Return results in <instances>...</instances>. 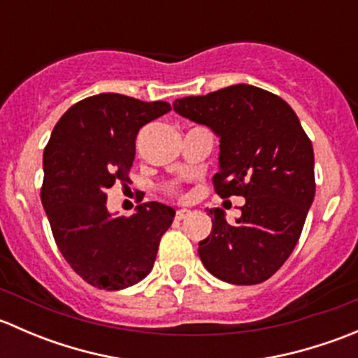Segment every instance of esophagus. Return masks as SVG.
Returning <instances> with one entry per match:
<instances>
[{"mask_svg": "<svg viewBox=\"0 0 358 358\" xmlns=\"http://www.w3.org/2000/svg\"><path fill=\"white\" fill-rule=\"evenodd\" d=\"M189 215H190V211H187V209H180V211H176L175 218L178 220V222H182V220H185Z\"/></svg>", "mask_w": 358, "mask_h": 358, "instance_id": "esophagus-1", "label": "esophagus"}]
</instances>
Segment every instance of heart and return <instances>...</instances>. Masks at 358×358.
I'll use <instances>...</instances> for the list:
<instances>
[{"instance_id": "1", "label": "heart", "mask_w": 358, "mask_h": 358, "mask_svg": "<svg viewBox=\"0 0 358 358\" xmlns=\"http://www.w3.org/2000/svg\"><path fill=\"white\" fill-rule=\"evenodd\" d=\"M169 190H171V192H175V189H169Z\"/></svg>"}]
</instances>
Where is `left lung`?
<instances>
[{"instance_id": "obj_1", "label": "left lung", "mask_w": 358, "mask_h": 358, "mask_svg": "<svg viewBox=\"0 0 358 358\" xmlns=\"http://www.w3.org/2000/svg\"><path fill=\"white\" fill-rule=\"evenodd\" d=\"M173 109L220 136L215 192L246 199L236 223L222 209L209 211L213 230L199 243L201 262L237 286L270 279L289 258L315 196L313 147L298 115L251 85L176 99Z\"/></svg>"}]
</instances>
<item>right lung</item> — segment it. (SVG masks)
<instances>
[{"label":"right lung","instance_id":"obj_1","mask_svg":"<svg viewBox=\"0 0 358 358\" xmlns=\"http://www.w3.org/2000/svg\"><path fill=\"white\" fill-rule=\"evenodd\" d=\"M169 110L161 100L100 93L74 103L45 147L41 202L53 239L93 287L119 291L140 282L171 227L175 209L161 202H145L135 215L117 218L106 206L107 189L129 182L140 128Z\"/></svg>","mask_w":358,"mask_h":358}]
</instances>
